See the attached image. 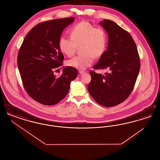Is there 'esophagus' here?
Returning a JSON list of instances; mask_svg holds the SVG:
<instances>
[{
	"instance_id": "obj_1",
	"label": "esophagus",
	"mask_w": 160,
	"mask_h": 160,
	"mask_svg": "<svg viewBox=\"0 0 160 160\" xmlns=\"http://www.w3.org/2000/svg\"><path fill=\"white\" fill-rule=\"evenodd\" d=\"M86 72H87V71L86 70H79V73L80 74H84Z\"/></svg>"
}]
</instances>
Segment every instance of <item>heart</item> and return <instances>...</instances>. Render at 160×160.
Instances as JSON below:
<instances>
[{
	"label": "heart",
	"instance_id": "obj_1",
	"mask_svg": "<svg viewBox=\"0 0 160 160\" xmlns=\"http://www.w3.org/2000/svg\"><path fill=\"white\" fill-rule=\"evenodd\" d=\"M70 37L60 38L59 47L61 52L71 57L80 46L81 54L66 62V65L69 67L86 68L92 64L93 58H101L106 50V32L102 27L95 28L89 22L82 21L74 26L70 31Z\"/></svg>",
	"mask_w": 160,
	"mask_h": 160
}]
</instances>
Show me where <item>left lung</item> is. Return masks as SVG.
Listing matches in <instances>:
<instances>
[{
    "label": "left lung",
    "instance_id": "left-lung-1",
    "mask_svg": "<svg viewBox=\"0 0 160 160\" xmlns=\"http://www.w3.org/2000/svg\"><path fill=\"white\" fill-rule=\"evenodd\" d=\"M100 24L108 36L107 50L95 64L94 69H107L106 75L90 71L91 81L88 91L102 106H117L132 91L140 68L137 46L127 31L113 22L104 19Z\"/></svg>",
    "mask_w": 160,
    "mask_h": 160
}]
</instances>
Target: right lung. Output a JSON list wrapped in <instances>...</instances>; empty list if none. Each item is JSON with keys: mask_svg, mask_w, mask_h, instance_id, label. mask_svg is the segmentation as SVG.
<instances>
[{"mask_svg": "<svg viewBox=\"0 0 160 160\" xmlns=\"http://www.w3.org/2000/svg\"><path fill=\"white\" fill-rule=\"evenodd\" d=\"M74 20L72 17L38 23L27 34L19 49L17 64L24 88L40 104L52 106L60 102L77 76V69L69 67L63 69L59 77L54 74L64 59L59 47L62 32Z\"/></svg>", "mask_w": 160, "mask_h": 160, "instance_id": "obj_1", "label": "right lung"}]
</instances>
